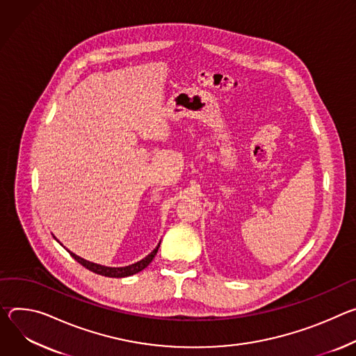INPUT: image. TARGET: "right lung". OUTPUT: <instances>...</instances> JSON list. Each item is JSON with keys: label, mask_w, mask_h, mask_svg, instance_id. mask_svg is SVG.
Listing matches in <instances>:
<instances>
[{"label": "right lung", "mask_w": 356, "mask_h": 356, "mask_svg": "<svg viewBox=\"0 0 356 356\" xmlns=\"http://www.w3.org/2000/svg\"><path fill=\"white\" fill-rule=\"evenodd\" d=\"M158 248H160V243H158V246H156L147 257H144L143 260H140V261H137V263H134V264L126 266V267H106V266H100V264H96V263L88 261V260H85V259H82V257H79V256H76L74 253H72V252H69V250H67V252L70 253V256H72L77 263H81V264H82L83 267H86L88 270H90V271H93V273H96V274L104 275V277H117V279H120V277H129V275H133V274H136V273L144 270V268L152 261L154 256H155L156 252H158Z\"/></svg>", "instance_id": "add662e5"}]
</instances>
